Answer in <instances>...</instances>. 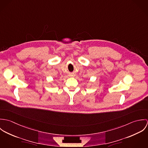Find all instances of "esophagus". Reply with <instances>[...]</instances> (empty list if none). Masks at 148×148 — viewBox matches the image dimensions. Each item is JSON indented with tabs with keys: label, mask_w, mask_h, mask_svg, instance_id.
<instances>
[{
	"label": "esophagus",
	"mask_w": 148,
	"mask_h": 148,
	"mask_svg": "<svg viewBox=\"0 0 148 148\" xmlns=\"http://www.w3.org/2000/svg\"><path fill=\"white\" fill-rule=\"evenodd\" d=\"M72 76H74V75H72Z\"/></svg>",
	"instance_id": "1"
}]
</instances>
